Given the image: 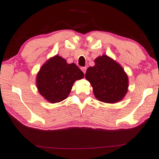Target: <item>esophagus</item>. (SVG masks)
<instances>
[{"instance_id":"obj_1","label":"esophagus","mask_w":159,"mask_h":159,"mask_svg":"<svg viewBox=\"0 0 159 159\" xmlns=\"http://www.w3.org/2000/svg\"><path fill=\"white\" fill-rule=\"evenodd\" d=\"M81 70L83 71L84 74L86 73V70H87V67L84 66V67H81Z\"/></svg>"}]
</instances>
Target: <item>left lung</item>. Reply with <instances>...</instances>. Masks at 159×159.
Listing matches in <instances>:
<instances>
[{
    "instance_id": "8db88e82",
    "label": "left lung",
    "mask_w": 159,
    "mask_h": 159,
    "mask_svg": "<svg viewBox=\"0 0 159 159\" xmlns=\"http://www.w3.org/2000/svg\"><path fill=\"white\" fill-rule=\"evenodd\" d=\"M85 78L93 88L95 97L101 102L120 101L128 90V77L122 67L106 55L95 59V66L87 69Z\"/></svg>"
}]
</instances>
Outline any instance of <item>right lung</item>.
Here are the masks:
<instances>
[{"label": "right lung", "instance_id": "obj_1", "mask_svg": "<svg viewBox=\"0 0 159 159\" xmlns=\"http://www.w3.org/2000/svg\"><path fill=\"white\" fill-rule=\"evenodd\" d=\"M84 77V73L75 64L56 55L47 61L37 75L36 84L39 93L50 103L66 99L74 82Z\"/></svg>", "mask_w": 159, "mask_h": 159}]
</instances>
